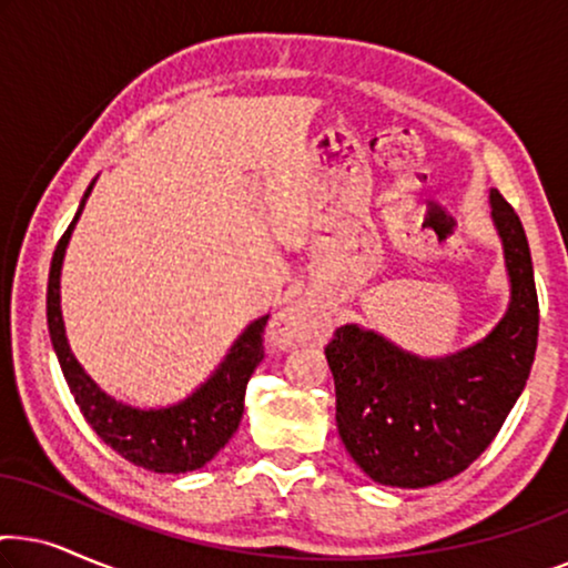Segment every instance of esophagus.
<instances>
[{
  "label": "esophagus",
  "instance_id": "34e87169",
  "mask_svg": "<svg viewBox=\"0 0 568 568\" xmlns=\"http://www.w3.org/2000/svg\"><path fill=\"white\" fill-rule=\"evenodd\" d=\"M274 336L286 346L292 344H302V341L315 338L321 333V315L315 310H310L307 305H290L284 307L282 313H276L274 317Z\"/></svg>",
  "mask_w": 568,
  "mask_h": 568
}]
</instances>
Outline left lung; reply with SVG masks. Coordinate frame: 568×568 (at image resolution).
Wrapping results in <instances>:
<instances>
[{"label": "left lung", "mask_w": 568, "mask_h": 568, "mask_svg": "<svg viewBox=\"0 0 568 568\" xmlns=\"http://www.w3.org/2000/svg\"><path fill=\"white\" fill-rule=\"evenodd\" d=\"M491 216L511 282L491 336L447 359H418L356 325H341L325 344L341 442L377 484L422 488L463 473L499 434L530 375L540 321L530 245L499 191Z\"/></svg>", "instance_id": "8db88e82"}]
</instances>
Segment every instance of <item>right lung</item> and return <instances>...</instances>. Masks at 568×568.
I'll return each mask as SVG.
<instances>
[{
    "instance_id": "right-lung-1",
    "label": "right lung",
    "mask_w": 568,
    "mask_h": 568,
    "mask_svg": "<svg viewBox=\"0 0 568 568\" xmlns=\"http://www.w3.org/2000/svg\"><path fill=\"white\" fill-rule=\"evenodd\" d=\"M92 185L84 191L90 196ZM77 209L72 224L57 243L49 271V294H45V315H49V333L53 352L59 356L61 372L74 403L80 406L84 422L105 442L113 453L126 457L129 463L154 473H185L206 465L220 449L227 445L237 432L245 408L247 379L263 359V331L268 315L247 325L243 336L230 348L227 359L206 379L191 398L170 408L139 410L108 398L92 379L84 375L80 362L69 352L64 336V321L59 307V274L64 251L72 235L74 222L80 220L82 206Z\"/></svg>"
}]
</instances>
